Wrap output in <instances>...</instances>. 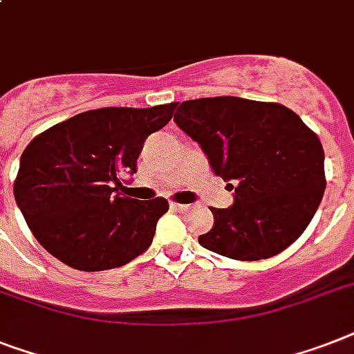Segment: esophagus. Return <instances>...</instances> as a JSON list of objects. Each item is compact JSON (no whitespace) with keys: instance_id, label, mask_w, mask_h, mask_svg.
Segmentation results:
<instances>
[{"instance_id":"obj_1","label":"esophagus","mask_w":354,"mask_h":354,"mask_svg":"<svg viewBox=\"0 0 354 354\" xmlns=\"http://www.w3.org/2000/svg\"><path fill=\"white\" fill-rule=\"evenodd\" d=\"M171 209H174V211H178V212H185V211H189V209H191V205H187V203L172 202Z\"/></svg>"}]
</instances>
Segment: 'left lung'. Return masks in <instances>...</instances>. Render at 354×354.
I'll use <instances>...</instances> for the list:
<instances>
[{
    "label": "left lung",
    "instance_id": "left-lung-1",
    "mask_svg": "<svg viewBox=\"0 0 354 354\" xmlns=\"http://www.w3.org/2000/svg\"><path fill=\"white\" fill-rule=\"evenodd\" d=\"M178 105V103H176ZM174 122L234 189L200 245L232 260H266L298 240L326 191L324 149L297 112L234 96L180 103Z\"/></svg>",
    "mask_w": 354,
    "mask_h": 354
}]
</instances>
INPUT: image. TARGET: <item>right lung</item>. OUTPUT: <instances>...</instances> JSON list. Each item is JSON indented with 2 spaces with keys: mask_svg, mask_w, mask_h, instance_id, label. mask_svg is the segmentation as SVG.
<instances>
[{
  "mask_svg": "<svg viewBox=\"0 0 354 354\" xmlns=\"http://www.w3.org/2000/svg\"><path fill=\"white\" fill-rule=\"evenodd\" d=\"M174 109H94L28 143L14 198L45 251L87 272L125 266L147 251L169 202L127 196L122 176L136 172L143 142L171 122Z\"/></svg>",
  "mask_w": 354,
  "mask_h": 354,
  "instance_id": "right-lung-1",
  "label": "right lung"
}]
</instances>
